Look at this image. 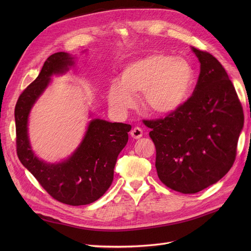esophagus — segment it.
I'll return each mask as SVG.
<instances>
[{
  "label": "esophagus",
  "instance_id": "1",
  "mask_svg": "<svg viewBox=\"0 0 251 251\" xmlns=\"http://www.w3.org/2000/svg\"><path fill=\"white\" fill-rule=\"evenodd\" d=\"M142 134H143L142 129L139 128V127L133 128L132 130H131V132H130L131 137H133L134 139H139V138L142 136Z\"/></svg>",
  "mask_w": 251,
  "mask_h": 251
}]
</instances>
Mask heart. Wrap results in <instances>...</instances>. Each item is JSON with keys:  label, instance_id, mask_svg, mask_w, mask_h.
Masks as SVG:
<instances>
[{"label": "heart", "instance_id": "b5f03b06", "mask_svg": "<svg viewBox=\"0 0 251 251\" xmlns=\"http://www.w3.org/2000/svg\"><path fill=\"white\" fill-rule=\"evenodd\" d=\"M195 72L185 58L152 52L128 63L121 80L111 82V107L125 114L135 107L136 96L143 92L142 103L149 112L166 116L177 112L191 96Z\"/></svg>", "mask_w": 251, "mask_h": 251}]
</instances>
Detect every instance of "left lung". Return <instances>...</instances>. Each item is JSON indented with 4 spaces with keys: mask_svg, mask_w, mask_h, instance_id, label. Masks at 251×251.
<instances>
[{
    "mask_svg": "<svg viewBox=\"0 0 251 251\" xmlns=\"http://www.w3.org/2000/svg\"><path fill=\"white\" fill-rule=\"evenodd\" d=\"M201 63L193 95L177 112L147 121L160 180L175 191L191 194L213 185L234 164L244 124L242 105L222 64L191 47Z\"/></svg>",
    "mask_w": 251,
    "mask_h": 251,
    "instance_id": "1",
    "label": "left lung"
}]
</instances>
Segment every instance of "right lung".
<instances>
[{
	"instance_id": "obj_1",
	"label": "right lung",
	"mask_w": 251,
	"mask_h": 251,
	"mask_svg": "<svg viewBox=\"0 0 251 251\" xmlns=\"http://www.w3.org/2000/svg\"><path fill=\"white\" fill-rule=\"evenodd\" d=\"M74 63L68 52L52 54L20 95L15 107L16 144L20 162L52 199L69 205H85L98 201L111 186L117 157L128 142L131 126L92 119L82 141L67 159L54 164L38 159L28 136L30 111L51 76L66 73Z\"/></svg>"
}]
</instances>
